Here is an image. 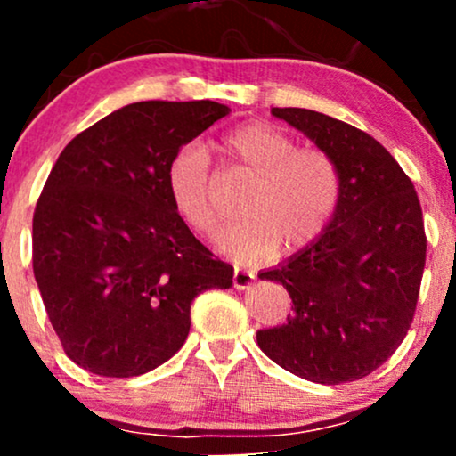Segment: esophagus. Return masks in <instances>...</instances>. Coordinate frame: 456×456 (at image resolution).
<instances>
[{
    "instance_id": "obj_1",
    "label": "esophagus",
    "mask_w": 456,
    "mask_h": 456,
    "mask_svg": "<svg viewBox=\"0 0 456 456\" xmlns=\"http://www.w3.org/2000/svg\"><path fill=\"white\" fill-rule=\"evenodd\" d=\"M253 281H255L253 272L235 268V272H233V287H235V289H248V287L253 285Z\"/></svg>"
}]
</instances>
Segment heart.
I'll list each match as a JSON object with an SVG mask.
<instances>
[{
    "mask_svg": "<svg viewBox=\"0 0 456 456\" xmlns=\"http://www.w3.org/2000/svg\"><path fill=\"white\" fill-rule=\"evenodd\" d=\"M229 171L250 175L238 203L240 218L218 235V246L242 264H259L276 250L300 253L328 232L343 201L338 162L322 148H297L270 122H244L216 143ZM165 184L191 232L208 235L218 223L216 180L208 154L186 143L167 162Z\"/></svg>",
    "mask_w": 456,
    "mask_h": 456,
    "instance_id": "obj_1",
    "label": "heart"
}]
</instances>
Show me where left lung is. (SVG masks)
<instances>
[{
	"label": "left lung",
	"instance_id": "1",
	"mask_svg": "<svg viewBox=\"0 0 456 456\" xmlns=\"http://www.w3.org/2000/svg\"><path fill=\"white\" fill-rule=\"evenodd\" d=\"M272 115L334 156L343 201L315 244L259 274L289 291L294 315L259 330L257 345L302 379H362L396 352L416 313L427 259L416 188L364 130L297 107H274Z\"/></svg>",
	"mask_w": 456,
	"mask_h": 456
}]
</instances>
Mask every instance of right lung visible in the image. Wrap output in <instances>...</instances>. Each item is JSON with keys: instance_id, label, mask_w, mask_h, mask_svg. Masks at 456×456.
Listing matches in <instances>:
<instances>
[{"instance_id": "1", "label": "right lung", "mask_w": 456, "mask_h": 456, "mask_svg": "<svg viewBox=\"0 0 456 456\" xmlns=\"http://www.w3.org/2000/svg\"><path fill=\"white\" fill-rule=\"evenodd\" d=\"M229 107L126 104L66 145L34 210V276L68 358L102 378H134L182 347L201 291L233 268L171 203L167 162Z\"/></svg>"}]
</instances>
